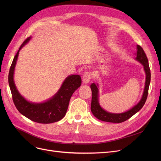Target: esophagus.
Masks as SVG:
<instances>
[{
	"mask_svg": "<svg viewBox=\"0 0 161 161\" xmlns=\"http://www.w3.org/2000/svg\"><path fill=\"white\" fill-rule=\"evenodd\" d=\"M92 74L91 72L88 71V72H84L83 75V78H82V81L83 83L87 84L90 80L92 79Z\"/></svg>",
	"mask_w": 161,
	"mask_h": 161,
	"instance_id": "obj_1",
	"label": "esophagus"
}]
</instances>
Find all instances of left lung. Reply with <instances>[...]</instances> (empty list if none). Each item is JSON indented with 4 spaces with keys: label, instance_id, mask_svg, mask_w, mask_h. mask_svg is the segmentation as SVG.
Wrapping results in <instances>:
<instances>
[{
    "label": "left lung",
    "instance_id": "8db88e82",
    "mask_svg": "<svg viewBox=\"0 0 161 161\" xmlns=\"http://www.w3.org/2000/svg\"><path fill=\"white\" fill-rule=\"evenodd\" d=\"M136 60L139 61L143 66V69H144L146 75V83L144 91H143V93L140 101L136 106H134L132 108L129 109V110L121 114H113L105 111L104 109L100 107L98 103V84L96 85L95 83H92L91 85V89L92 91L91 110L92 114L99 120L109 123H120L129 119L132 115H134L139 110H140L143 105H144L148 95V90L151 81V72L147 56L143 48L139 45H137Z\"/></svg>",
    "mask_w": 161,
    "mask_h": 161
}]
</instances>
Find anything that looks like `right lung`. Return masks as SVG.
<instances>
[{
	"mask_svg": "<svg viewBox=\"0 0 161 161\" xmlns=\"http://www.w3.org/2000/svg\"><path fill=\"white\" fill-rule=\"evenodd\" d=\"M27 38L15 55L8 74V83L11 90L14 103L18 110L32 121L39 123H52L60 121L64 117L70 98L74 91L80 87L81 79L79 75L68 76L57 93L42 103H32L24 98L17 89L14 81L15 64L20 49L31 40Z\"/></svg>",
	"mask_w": 161,
	"mask_h": 161,
	"instance_id": "add662e5",
	"label": "right lung"
}]
</instances>
